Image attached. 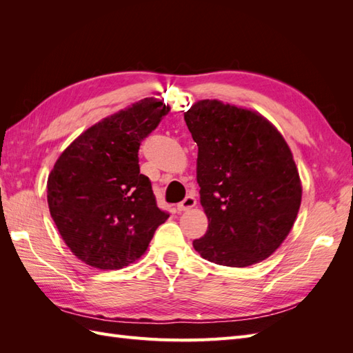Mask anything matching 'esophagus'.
<instances>
[{
    "mask_svg": "<svg viewBox=\"0 0 353 353\" xmlns=\"http://www.w3.org/2000/svg\"><path fill=\"white\" fill-rule=\"evenodd\" d=\"M196 203H197V200H196L193 196H187L183 201L178 203L176 209H178L179 212H185V210H190L191 208H194Z\"/></svg>",
    "mask_w": 353,
    "mask_h": 353,
    "instance_id": "34e87169",
    "label": "esophagus"
}]
</instances>
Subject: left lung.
Segmentation results:
<instances>
[{
  "mask_svg": "<svg viewBox=\"0 0 353 353\" xmlns=\"http://www.w3.org/2000/svg\"><path fill=\"white\" fill-rule=\"evenodd\" d=\"M184 119L199 147L200 203L209 219L194 249L232 268L270 258L290 232L302 200L283 135L259 113L218 100L197 101Z\"/></svg>",
  "mask_w": 353,
  "mask_h": 353,
  "instance_id": "left-lung-1",
  "label": "left lung"
}]
</instances>
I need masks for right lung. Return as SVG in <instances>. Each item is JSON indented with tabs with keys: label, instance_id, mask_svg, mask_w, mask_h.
Here are the masks:
<instances>
[{
	"label": "right lung",
	"instance_id": "obj_1",
	"mask_svg": "<svg viewBox=\"0 0 353 353\" xmlns=\"http://www.w3.org/2000/svg\"><path fill=\"white\" fill-rule=\"evenodd\" d=\"M169 108L144 99L82 132L48 175L51 218L78 259L121 270L140 259L169 213L159 209L138 150Z\"/></svg>",
	"mask_w": 353,
	"mask_h": 353
}]
</instances>
